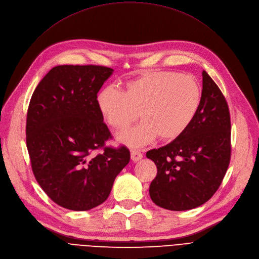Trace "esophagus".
I'll list each match as a JSON object with an SVG mask.
<instances>
[{
    "label": "esophagus",
    "instance_id": "1",
    "mask_svg": "<svg viewBox=\"0 0 259 259\" xmlns=\"http://www.w3.org/2000/svg\"><path fill=\"white\" fill-rule=\"evenodd\" d=\"M143 157L142 153L138 150H132L131 151V158L133 161H139V160H141Z\"/></svg>",
    "mask_w": 259,
    "mask_h": 259
}]
</instances>
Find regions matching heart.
<instances>
[{"instance_id": "heart-1", "label": "heart", "mask_w": 259, "mask_h": 259, "mask_svg": "<svg viewBox=\"0 0 259 259\" xmlns=\"http://www.w3.org/2000/svg\"><path fill=\"white\" fill-rule=\"evenodd\" d=\"M199 82L191 75L152 71L127 81L124 91L102 90L97 98L100 113L109 126L126 127L138 116L136 126L121 133L118 140L141 146L154 140H174L187 131L201 103Z\"/></svg>"}]
</instances>
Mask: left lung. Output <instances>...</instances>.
I'll list each match as a JSON object with an SVG mask.
<instances>
[{
    "mask_svg": "<svg viewBox=\"0 0 259 259\" xmlns=\"http://www.w3.org/2000/svg\"><path fill=\"white\" fill-rule=\"evenodd\" d=\"M157 175L150 196L158 206L187 211L205 203L216 193L231 159V118L226 98L202 71V95L191 125L170 143L146 153Z\"/></svg>",
    "mask_w": 259,
    "mask_h": 259,
    "instance_id": "left-lung-1",
    "label": "left lung"
}]
</instances>
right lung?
Returning a JSON list of instances; mask_svg holds the SVG:
<instances>
[{
  "label": "right lung",
  "mask_w": 259,
  "mask_h": 259,
  "mask_svg": "<svg viewBox=\"0 0 259 259\" xmlns=\"http://www.w3.org/2000/svg\"><path fill=\"white\" fill-rule=\"evenodd\" d=\"M114 69L59 65L36 86L26 119V145L33 175L58 205L89 211L103 203L131 159L112 139L97 104L98 92ZM103 153L94 155V150Z\"/></svg>",
  "instance_id": "obj_1"
}]
</instances>
